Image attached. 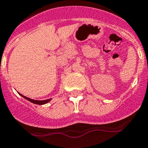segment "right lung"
<instances>
[{
	"label": "right lung",
	"instance_id": "1",
	"mask_svg": "<svg viewBox=\"0 0 148 148\" xmlns=\"http://www.w3.org/2000/svg\"><path fill=\"white\" fill-rule=\"evenodd\" d=\"M20 94V93H19ZM20 95L22 96V97H23L24 98H25L26 100H28V101H30V102L33 103H35V104H38V105H43V104H45L47 103L50 102L51 101V99H47V100H45V101H36V100H33V99H31L29 98V97H25V96H23V95L20 94Z\"/></svg>",
	"mask_w": 148,
	"mask_h": 148
}]
</instances>
